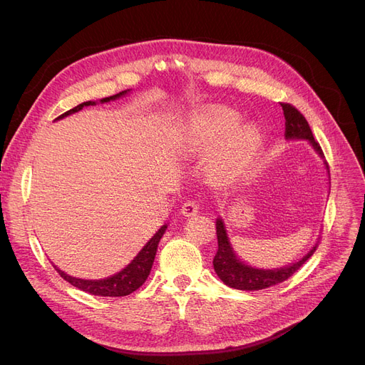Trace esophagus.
Listing matches in <instances>:
<instances>
[{
	"mask_svg": "<svg viewBox=\"0 0 365 365\" xmlns=\"http://www.w3.org/2000/svg\"><path fill=\"white\" fill-rule=\"evenodd\" d=\"M181 212H182L184 216H195L197 212H200V202L195 201V200L185 201L182 208H181Z\"/></svg>",
	"mask_w": 365,
	"mask_h": 365,
	"instance_id": "34e87169",
	"label": "esophagus"
}]
</instances>
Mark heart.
Listing matches in <instances>:
<instances>
[{"instance_id":"heart-1","label":"heart","mask_w":365,"mask_h":365,"mask_svg":"<svg viewBox=\"0 0 365 365\" xmlns=\"http://www.w3.org/2000/svg\"><path fill=\"white\" fill-rule=\"evenodd\" d=\"M239 117L236 113L220 108L200 117L195 125V135L201 145L213 148L222 141L216 165L224 173L245 169L256 158L262 146V134L256 126L247 125L235 129Z\"/></svg>"}]
</instances>
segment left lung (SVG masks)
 <instances>
[{
    "mask_svg": "<svg viewBox=\"0 0 365 365\" xmlns=\"http://www.w3.org/2000/svg\"><path fill=\"white\" fill-rule=\"evenodd\" d=\"M283 108L284 115V135L286 138H304L312 143L314 149L323 155V149L319 143L314 138L311 128H309L307 120L304 115L298 111L291 103H280ZM216 235H217V252L213 259V267L217 274V277L222 280L230 288L240 289V291H259L269 288V286L279 284L284 280H288L294 272H297L303 267V263L312 256L317 247L309 251L306 256L292 263L291 267H284L280 269H256L248 264L242 263L233 248L230 247L227 237V231L224 228V222L220 219L216 220Z\"/></svg>",
    "mask_w": 365,
    "mask_h": 365,
    "instance_id": "1",
    "label": "left lung"
}]
</instances>
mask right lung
Returning a JSON list of instances; mask_svg holds the SVG:
<instances>
[{"instance_id":"right-lung-1","label":"right lung","mask_w":365,"mask_h":365,"mask_svg":"<svg viewBox=\"0 0 365 365\" xmlns=\"http://www.w3.org/2000/svg\"><path fill=\"white\" fill-rule=\"evenodd\" d=\"M128 91H121L115 96L105 97V98H102L101 102L103 103V102H109V101H115L117 97L125 96ZM90 105H96V103L94 102H83L81 105H77L76 108L70 109V111L61 114L58 118H63V117H67L73 113L81 111L83 106H90ZM165 228H168V225H163L158 230V233L153 236L148 242L146 247L138 252V256L134 260H132L123 271H120L118 274L113 275V277H108V279H103V280H82V279L71 277V275L65 274L63 271L58 269L56 267H54V268H56V271L59 272V275L63 280H67L68 283H71L74 286V288L85 291L88 294L101 295V297H125V295H129L134 291H137L140 286L146 282L148 275L152 269L153 259H155L160 239L163 237Z\"/></svg>"}]
</instances>
